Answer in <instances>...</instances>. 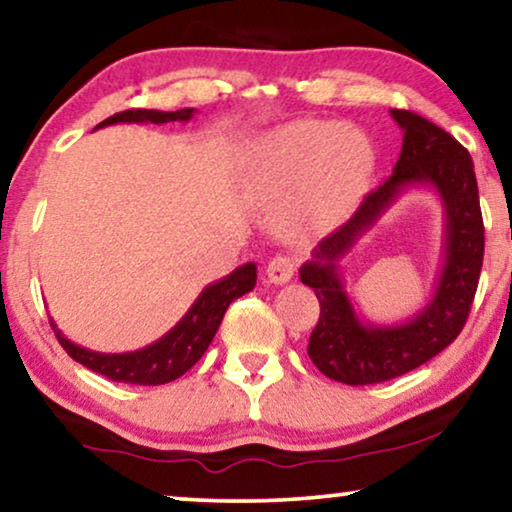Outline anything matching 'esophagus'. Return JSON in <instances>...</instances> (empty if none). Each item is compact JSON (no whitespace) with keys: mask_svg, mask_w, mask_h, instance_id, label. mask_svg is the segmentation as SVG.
<instances>
[{"mask_svg":"<svg viewBox=\"0 0 512 512\" xmlns=\"http://www.w3.org/2000/svg\"><path fill=\"white\" fill-rule=\"evenodd\" d=\"M294 271H296L294 259L285 255L273 257L269 266H266V276H269V282H273V285H285V282L294 278Z\"/></svg>","mask_w":512,"mask_h":512,"instance_id":"1","label":"esophagus"}]
</instances>
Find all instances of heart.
<instances>
[{"mask_svg": "<svg viewBox=\"0 0 512 512\" xmlns=\"http://www.w3.org/2000/svg\"><path fill=\"white\" fill-rule=\"evenodd\" d=\"M372 165L375 149L358 128L296 121L266 137L253 160V179L266 195H280L310 177L305 195L285 216V230L322 232L352 211Z\"/></svg>", "mask_w": 512, "mask_h": 512, "instance_id": "1", "label": "heart"}]
</instances>
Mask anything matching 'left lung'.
Listing matches in <instances>:
<instances>
[{
    "label": "left lung",
    "mask_w": 512,
    "mask_h": 512,
    "mask_svg": "<svg viewBox=\"0 0 512 512\" xmlns=\"http://www.w3.org/2000/svg\"><path fill=\"white\" fill-rule=\"evenodd\" d=\"M391 117L404 133L393 174L299 269L301 282L315 289L319 299V322L308 354L319 372L349 386L400 377L451 345L467 322L483 266L485 230L469 151L414 112L391 110ZM411 189H430L445 211L442 269L421 311L404 323L375 325L358 316L348 299L341 259Z\"/></svg>",
    "instance_id": "obj_1"
}]
</instances>
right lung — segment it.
Here are the masks:
<instances>
[{
	"mask_svg": "<svg viewBox=\"0 0 512 512\" xmlns=\"http://www.w3.org/2000/svg\"><path fill=\"white\" fill-rule=\"evenodd\" d=\"M195 110L183 108L177 112L160 110H126L101 121L96 128L114 126V124H170V121H190ZM257 282V264L248 262L234 269L230 276L211 282L200 292V296L190 305L186 315L172 326L165 335H160L151 345L135 349V352L121 354H103L75 345L64 333L57 329L55 319L50 317L52 329L57 333L59 345L66 354L98 375L108 377L121 384H140V386H158L167 381L179 379L188 372L207 352L213 335H216L220 322H223L225 310L239 296L248 294Z\"/></svg>",
	"mask_w": 512,
	"mask_h": 512,
	"instance_id": "obj_1",
	"label": "right lung"
}]
</instances>
